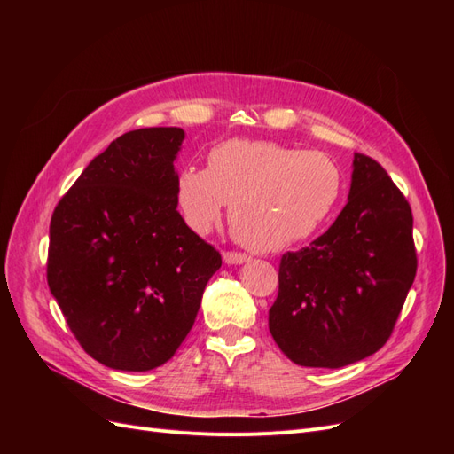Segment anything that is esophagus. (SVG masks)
<instances>
[{
	"label": "esophagus",
	"instance_id": "obj_1",
	"mask_svg": "<svg viewBox=\"0 0 454 454\" xmlns=\"http://www.w3.org/2000/svg\"><path fill=\"white\" fill-rule=\"evenodd\" d=\"M250 257L242 252H223V261L227 265H240L246 263Z\"/></svg>",
	"mask_w": 454,
	"mask_h": 454
}]
</instances>
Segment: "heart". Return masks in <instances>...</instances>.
<instances>
[{"label":"heart","mask_w":454,"mask_h":454,"mask_svg":"<svg viewBox=\"0 0 454 454\" xmlns=\"http://www.w3.org/2000/svg\"><path fill=\"white\" fill-rule=\"evenodd\" d=\"M342 195L337 164L318 151L232 138L206 153V168L177 174L176 204L185 225L206 235L225 204L235 237L255 252H278L314 235Z\"/></svg>","instance_id":"1"}]
</instances>
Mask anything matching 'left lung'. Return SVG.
<instances>
[{
    "instance_id": "obj_1",
    "label": "left lung",
    "mask_w": 454,
    "mask_h": 454,
    "mask_svg": "<svg viewBox=\"0 0 454 454\" xmlns=\"http://www.w3.org/2000/svg\"><path fill=\"white\" fill-rule=\"evenodd\" d=\"M348 202L307 248L280 259L269 332L303 367L337 369L375 354L417 274L413 214L377 160L354 155Z\"/></svg>"
}]
</instances>
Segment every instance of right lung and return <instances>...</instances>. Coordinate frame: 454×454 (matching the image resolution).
Here are the masks:
<instances>
[{"label": "right lung", "mask_w": 454, "mask_h": 454, "mask_svg": "<svg viewBox=\"0 0 454 454\" xmlns=\"http://www.w3.org/2000/svg\"><path fill=\"white\" fill-rule=\"evenodd\" d=\"M184 138L177 127L119 136L52 212L51 294L79 345L106 367L168 362L222 267L177 212L174 160Z\"/></svg>", "instance_id": "add662e5"}]
</instances>
